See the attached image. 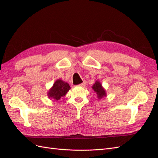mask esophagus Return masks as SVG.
I'll list each match as a JSON object with an SVG mask.
<instances>
[{
	"instance_id": "esophagus-1",
	"label": "esophagus",
	"mask_w": 158,
	"mask_h": 158,
	"mask_svg": "<svg viewBox=\"0 0 158 158\" xmlns=\"http://www.w3.org/2000/svg\"><path fill=\"white\" fill-rule=\"evenodd\" d=\"M78 85H79V86H81V87H84V86H85V81H84V82H83L82 84H79Z\"/></svg>"
}]
</instances>
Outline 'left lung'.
Masks as SVG:
<instances>
[{
  "instance_id": "1",
  "label": "left lung",
  "mask_w": 158,
  "mask_h": 158,
  "mask_svg": "<svg viewBox=\"0 0 158 158\" xmlns=\"http://www.w3.org/2000/svg\"><path fill=\"white\" fill-rule=\"evenodd\" d=\"M92 89H94L95 93L96 94L98 98L99 99H102L103 98L107 96L106 91L102 86V84L100 83L99 81H98V80L95 81V82L92 85Z\"/></svg>"
}]
</instances>
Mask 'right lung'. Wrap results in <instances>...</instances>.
Here are the masks:
<instances>
[{
    "instance_id": "1",
    "label": "right lung",
    "mask_w": 158,
    "mask_h": 158,
    "mask_svg": "<svg viewBox=\"0 0 158 158\" xmlns=\"http://www.w3.org/2000/svg\"><path fill=\"white\" fill-rule=\"evenodd\" d=\"M70 89V87L67 82L58 79L55 81L52 86L48 91L47 95L49 98L58 101L62 97L64 96Z\"/></svg>"
}]
</instances>
